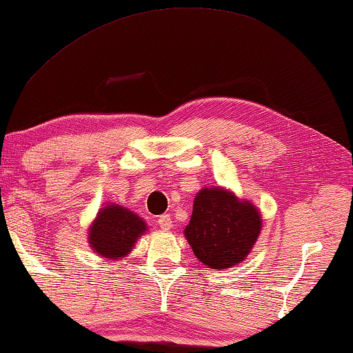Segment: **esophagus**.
Listing matches in <instances>:
<instances>
[{
    "instance_id": "obj_1",
    "label": "esophagus",
    "mask_w": 353,
    "mask_h": 353,
    "mask_svg": "<svg viewBox=\"0 0 353 353\" xmlns=\"http://www.w3.org/2000/svg\"><path fill=\"white\" fill-rule=\"evenodd\" d=\"M158 225L161 227V230H164V232L170 230L172 227H173V222H172L170 214H162V216H159V218H158Z\"/></svg>"
}]
</instances>
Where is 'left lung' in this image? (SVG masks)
Instances as JSON below:
<instances>
[{"mask_svg":"<svg viewBox=\"0 0 353 353\" xmlns=\"http://www.w3.org/2000/svg\"><path fill=\"white\" fill-rule=\"evenodd\" d=\"M262 230V214L251 200L221 186L200 189L184 236L200 262L222 271L241 263Z\"/></svg>","mask_w":353,"mask_h":353,"instance_id":"obj_1","label":"left lung"}]
</instances>
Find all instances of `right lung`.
<instances>
[{
  "instance_id": "right-lung-1",
  "label": "right lung",
  "mask_w": 353,
  "mask_h": 353,
  "mask_svg": "<svg viewBox=\"0 0 353 353\" xmlns=\"http://www.w3.org/2000/svg\"><path fill=\"white\" fill-rule=\"evenodd\" d=\"M146 229V222L131 210L118 203L99 208L88 227V245L105 260L128 257Z\"/></svg>"
}]
</instances>
